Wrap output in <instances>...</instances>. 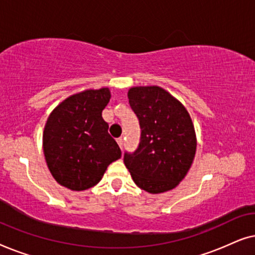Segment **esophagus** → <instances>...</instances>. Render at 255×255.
<instances>
[{
	"label": "esophagus",
	"instance_id": "esophagus-1",
	"mask_svg": "<svg viewBox=\"0 0 255 255\" xmlns=\"http://www.w3.org/2000/svg\"><path fill=\"white\" fill-rule=\"evenodd\" d=\"M117 142H118V145H120V147L121 148H123V146H124V139L123 138H118L117 139Z\"/></svg>",
	"mask_w": 255,
	"mask_h": 255
}]
</instances>
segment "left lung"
Masks as SVG:
<instances>
[{"label": "left lung", "mask_w": 255, "mask_h": 255, "mask_svg": "<svg viewBox=\"0 0 255 255\" xmlns=\"http://www.w3.org/2000/svg\"><path fill=\"white\" fill-rule=\"evenodd\" d=\"M140 125V141L124 163L134 183L151 194L174 189L187 175L196 134L183 104L158 86L133 87L128 93Z\"/></svg>", "instance_id": "1"}]
</instances>
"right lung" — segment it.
I'll return each instance as SVG.
<instances>
[{"label": "right lung", "instance_id": "obj_1", "mask_svg": "<svg viewBox=\"0 0 255 255\" xmlns=\"http://www.w3.org/2000/svg\"><path fill=\"white\" fill-rule=\"evenodd\" d=\"M110 97L108 88L85 90L62 101L48 116L43 134L45 160L61 186L76 191L92 188L122 156L102 117Z\"/></svg>", "mask_w": 255, "mask_h": 255}]
</instances>
